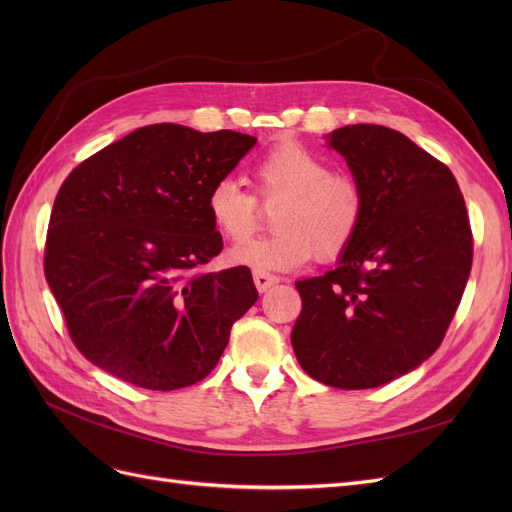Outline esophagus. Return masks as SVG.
<instances>
[{"mask_svg": "<svg viewBox=\"0 0 512 512\" xmlns=\"http://www.w3.org/2000/svg\"><path fill=\"white\" fill-rule=\"evenodd\" d=\"M280 282V277L271 275V273H262V271H254V284L260 292H267L271 286H275Z\"/></svg>", "mask_w": 512, "mask_h": 512, "instance_id": "esophagus-1", "label": "esophagus"}]
</instances>
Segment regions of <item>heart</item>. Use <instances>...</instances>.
Here are the masks:
<instances>
[{
  "mask_svg": "<svg viewBox=\"0 0 512 512\" xmlns=\"http://www.w3.org/2000/svg\"><path fill=\"white\" fill-rule=\"evenodd\" d=\"M256 192L262 200L284 198L273 213L269 237L247 241L228 252V262L262 273L292 271L342 256L361 230L365 196L359 183L331 173L320 153L301 143L282 141L254 166ZM209 220L220 235L241 243L258 224V200L235 179H220L207 194Z\"/></svg>",
  "mask_w": 512,
  "mask_h": 512,
  "instance_id": "obj_1",
  "label": "heart"
}]
</instances>
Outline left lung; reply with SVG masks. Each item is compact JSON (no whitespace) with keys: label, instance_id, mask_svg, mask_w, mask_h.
I'll return each instance as SVG.
<instances>
[{"label":"left lung","instance_id":"8db88e82","mask_svg":"<svg viewBox=\"0 0 512 512\" xmlns=\"http://www.w3.org/2000/svg\"><path fill=\"white\" fill-rule=\"evenodd\" d=\"M365 196L361 230L337 267L297 286L290 342L307 376L374 389L427 361L472 269V230L446 164L397 130L356 123L327 134Z\"/></svg>","mask_w":512,"mask_h":512}]
</instances>
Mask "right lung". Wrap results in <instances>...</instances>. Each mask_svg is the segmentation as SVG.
<instances>
[{
  "mask_svg": "<svg viewBox=\"0 0 512 512\" xmlns=\"http://www.w3.org/2000/svg\"><path fill=\"white\" fill-rule=\"evenodd\" d=\"M254 145L232 130L153 123L61 183L44 275L85 359L151 391L211 374L258 290L247 267L203 271L224 245L207 194Z\"/></svg>",
  "mask_w": 512,
  "mask_h": 512,
  "instance_id": "obj_1",
  "label": "right lung"
}]
</instances>
